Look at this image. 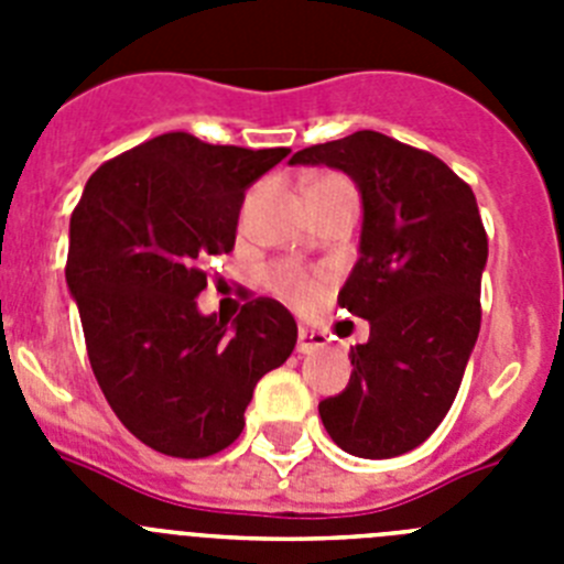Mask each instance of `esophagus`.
<instances>
[{"instance_id":"esophagus-1","label":"esophagus","mask_w":564,"mask_h":564,"mask_svg":"<svg viewBox=\"0 0 564 564\" xmlns=\"http://www.w3.org/2000/svg\"><path fill=\"white\" fill-rule=\"evenodd\" d=\"M327 333L322 330H313V327H299V338H296V350L299 352H316V350H325L327 347Z\"/></svg>"}]
</instances>
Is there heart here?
I'll use <instances>...</instances> for the list:
<instances>
[{"label":"heart","instance_id":"heart-1","mask_svg":"<svg viewBox=\"0 0 564 564\" xmlns=\"http://www.w3.org/2000/svg\"><path fill=\"white\" fill-rule=\"evenodd\" d=\"M318 181H341V177H318ZM268 282L276 293L293 299V302H307L316 291L313 279H307L305 273L296 271L293 265H276L271 273H268Z\"/></svg>","mask_w":564,"mask_h":564}]
</instances>
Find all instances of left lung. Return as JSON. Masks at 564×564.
I'll return each mask as SVG.
<instances>
[{
    "label": "left lung",
    "instance_id": "left-lung-1",
    "mask_svg": "<svg viewBox=\"0 0 564 564\" xmlns=\"http://www.w3.org/2000/svg\"><path fill=\"white\" fill-rule=\"evenodd\" d=\"M291 163L338 169L361 194L358 262L338 305L370 322V338L350 347V383L318 415L350 455H406L446 417L480 333L488 239L475 194L435 154L372 129Z\"/></svg>",
    "mask_w": 564,
    "mask_h": 564
}]
</instances>
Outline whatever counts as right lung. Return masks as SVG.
<instances>
[{"instance_id":"1","label":"right lung","mask_w":564,"mask_h":564,"mask_svg":"<svg viewBox=\"0 0 564 564\" xmlns=\"http://www.w3.org/2000/svg\"><path fill=\"white\" fill-rule=\"evenodd\" d=\"M291 149L212 147L169 132L104 163L69 217L67 288L118 421L172 457H208L246 426L253 387L296 347V322L251 299L206 316L203 262L228 253L253 183Z\"/></svg>"}]
</instances>
